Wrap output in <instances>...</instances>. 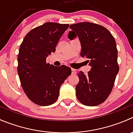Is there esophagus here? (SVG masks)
<instances>
[{"label":"esophagus","mask_w":133,"mask_h":133,"mask_svg":"<svg viewBox=\"0 0 133 133\" xmlns=\"http://www.w3.org/2000/svg\"><path fill=\"white\" fill-rule=\"evenodd\" d=\"M71 73L73 75H75L76 74V70L74 69H71Z\"/></svg>","instance_id":"34e87169"}]
</instances>
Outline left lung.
I'll use <instances>...</instances> for the list:
<instances>
[{"label": "left lung", "mask_w": 133, "mask_h": 133, "mask_svg": "<svg viewBox=\"0 0 133 133\" xmlns=\"http://www.w3.org/2000/svg\"><path fill=\"white\" fill-rule=\"evenodd\" d=\"M68 38L78 37L81 55L90 59V71L85 75L79 71V82L76 86L78 101L86 106H97L107 99L119 71L118 50L115 39L103 26L83 22L69 26ZM89 61V60H88Z\"/></svg>", "instance_id": "obj_1"}]
</instances>
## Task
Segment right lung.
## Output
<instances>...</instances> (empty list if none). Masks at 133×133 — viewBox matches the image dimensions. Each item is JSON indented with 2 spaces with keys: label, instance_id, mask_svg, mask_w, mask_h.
<instances>
[{
  "label": "right lung",
  "instance_id": "right-lung-1",
  "mask_svg": "<svg viewBox=\"0 0 133 133\" xmlns=\"http://www.w3.org/2000/svg\"><path fill=\"white\" fill-rule=\"evenodd\" d=\"M68 27V24L45 23L30 31L20 45L17 71L21 84L28 99L38 105L56 102L60 86L71 73L69 67L46 62Z\"/></svg>",
  "mask_w": 133,
  "mask_h": 133
}]
</instances>
